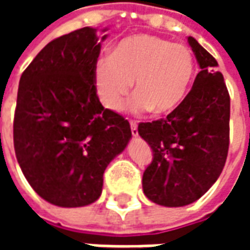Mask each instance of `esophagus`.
<instances>
[{"instance_id":"1","label":"esophagus","mask_w":250,"mask_h":250,"mask_svg":"<svg viewBox=\"0 0 250 250\" xmlns=\"http://www.w3.org/2000/svg\"><path fill=\"white\" fill-rule=\"evenodd\" d=\"M130 125H131V134H132V136H138V125H136V122L131 120Z\"/></svg>"}]
</instances>
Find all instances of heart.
I'll use <instances>...</instances> for the list:
<instances>
[{
    "label": "heart",
    "instance_id": "heart-1",
    "mask_svg": "<svg viewBox=\"0 0 250 250\" xmlns=\"http://www.w3.org/2000/svg\"><path fill=\"white\" fill-rule=\"evenodd\" d=\"M194 76L195 60L188 46L150 35L125 37L93 68L98 98L109 111L122 108L134 82L135 96L128 108L136 114L175 111L188 96Z\"/></svg>",
    "mask_w": 250,
    "mask_h": 250
}]
</instances>
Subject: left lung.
<instances>
[{
	"mask_svg": "<svg viewBox=\"0 0 250 250\" xmlns=\"http://www.w3.org/2000/svg\"><path fill=\"white\" fill-rule=\"evenodd\" d=\"M188 41L201 68L191 91L166 119L138 125L154 157L143 173V191L167 208L201 198L220 177L229 148L230 98L224 76L198 41Z\"/></svg>",
	"mask_w": 250,
	"mask_h": 250,
	"instance_id": "8db88e82",
	"label": "left lung"
}]
</instances>
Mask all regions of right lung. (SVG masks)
Listing matches in <instances>:
<instances>
[{"mask_svg":"<svg viewBox=\"0 0 250 250\" xmlns=\"http://www.w3.org/2000/svg\"><path fill=\"white\" fill-rule=\"evenodd\" d=\"M96 30L85 26L51 41L20 79L16 157L36 193L62 208L95 202L104 170L131 139L128 120L96 95L93 68L107 39Z\"/></svg>","mask_w":250,"mask_h":250,"instance_id":"1","label":"right lung"}]
</instances>
